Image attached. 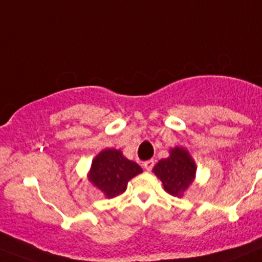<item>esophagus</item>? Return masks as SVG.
Wrapping results in <instances>:
<instances>
[{
    "instance_id": "obj_1",
    "label": "esophagus",
    "mask_w": 262,
    "mask_h": 262,
    "mask_svg": "<svg viewBox=\"0 0 262 262\" xmlns=\"http://www.w3.org/2000/svg\"><path fill=\"white\" fill-rule=\"evenodd\" d=\"M153 167H154L153 159H149V161L144 162V168H145L146 171H151V170H153Z\"/></svg>"
}]
</instances>
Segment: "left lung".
<instances>
[{
  "label": "left lung",
  "mask_w": 262,
  "mask_h": 262,
  "mask_svg": "<svg viewBox=\"0 0 262 262\" xmlns=\"http://www.w3.org/2000/svg\"><path fill=\"white\" fill-rule=\"evenodd\" d=\"M195 163L183 148L171 149L168 158L161 159L153 168L154 173L163 183L164 189L172 195H181L193 183Z\"/></svg>",
  "instance_id": "8db88e82"
}]
</instances>
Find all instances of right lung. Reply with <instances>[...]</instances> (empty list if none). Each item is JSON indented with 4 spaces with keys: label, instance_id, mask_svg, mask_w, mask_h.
Returning <instances> with one entry per match:
<instances>
[{
    "label": "right lung",
    "instance_id": "obj_1",
    "mask_svg": "<svg viewBox=\"0 0 262 262\" xmlns=\"http://www.w3.org/2000/svg\"><path fill=\"white\" fill-rule=\"evenodd\" d=\"M143 172L136 162L128 161L116 149H105L92 161L90 181L108 198L123 193L128 180Z\"/></svg>",
    "mask_w": 262,
    "mask_h": 262
}]
</instances>
